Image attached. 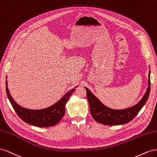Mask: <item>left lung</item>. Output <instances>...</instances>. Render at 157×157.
Wrapping results in <instances>:
<instances>
[{
  "label": "left lung",
  "mask_w": 157,
  "mask_h": 157,
  "mask_svg": "<svg viewBox=\"0 0 157 157\" xmlns=\"http://www.w3.org/2000/svg\"><path fill=\"white\" fill-rule=\"evenodd\" d=\"M151 71L149 70L148 78V87L137 104L125 109L116 110L107 107L99 101V99L87 87H85L87 91V98L90 107V113L92 117L97 122L108 125V126H117L127 124L132 121L141 110L148 99L151 90L150 81Z\"/></svg>",
  "instance_id": "8db88e82"
}]
</instances>
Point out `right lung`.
I'll use <instances>...</instances> for the list:
<instances>
[{"instance_id":"obj_1","label":"right lung","mask_w":157,"mask_h":157,"mask_svg":"<svg viewBox=\"0 0 157 157\" xmlns=\"http://www.w3.org/2000/svg\"><path fill=\"white\" fill-rule=\"evenodd\" d=\"M7 79V76H6ZM6 81V91L9 101L19 117L27 124L40 128L55 126L63 118L65 113V106L75 87L67 92L56 103L43 109L33 110L24 108L19 105L11 96Z\"/></svg>"}]
</instances>
